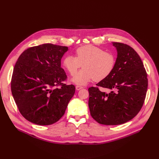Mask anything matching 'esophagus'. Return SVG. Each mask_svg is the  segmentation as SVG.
Segmentation results:
<instances>
[{
    "instance_id": "34e87169",
    "label": "esophagus",
    "mask_w": 159,
    "mask_h": 159,
    "mask_svg": "<svg viewBox=\"0 0 159 159\" xmlns=\"http://www.w3.org/2000/svg\"><path fill=\"white\" fill-rule=\"evenodd\" d=\"M82 88H83L82 86H76V89H77V90H80V89H81Z\"/></svg>"
}]
</instances>
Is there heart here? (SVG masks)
Masks as SVG:
<instances>
[{"mask_svg":"<svg viewBox=\"0 0 159 159\" xmlns=\"http://www.w3.org/2000/svg\"><path fill=\"white\" fill-rule=\"evenodd\" d=\"M116 58L113 53L93 45H86L77 48L75 57L66 56L62 61L63 67L71 75H74L82 65L72 81L75 84L85 85L93 80L101 81L113 71Z\"/></svg>","mask_w":159,"mask_h":159,"instance_id":"b5f03b06","label":"heart"}]
</instances>
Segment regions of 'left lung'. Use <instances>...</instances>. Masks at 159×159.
Listing matches in <instances>:
<instances>
[{"instance_id": "obj_1", "label": "left lung", "mask_w": 159, "mask_h": 159, "mask_svg": "<svg viewBox=\"0 0 159 159\" xmlns=\"http://www.w3.org/2000/svg\"><path fill=\"white\" fill-rule=\"evenodd\" d=\"M117 51L114 69L96 85L111 90L109 93L98 87L89 88L90 114L98 123L119 125L131 120L144 102L148 78L138 53L129 46L112 43Z\"/></svg>"}]
</instances>
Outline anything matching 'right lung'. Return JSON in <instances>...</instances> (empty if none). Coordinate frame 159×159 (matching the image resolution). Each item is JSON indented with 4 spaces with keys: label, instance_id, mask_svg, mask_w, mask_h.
<instances>
[{
    "label": "right lung",
    "instance_id": "obj_1",
    "mask_svg": "<svg viewBox=\"0 0 159 159\" xmlns=\"http://www.w3.org/2000/svg\"><path fill=\"white\" fill-rule=\"evenodd\" d=\"M68 50L66 46L44 44L30 48L19 56L11 89L20 113L28 121L46 126L64 115L75 91V86L62 83L67 76L61 58Z\"/></svg>",
    "mask_w": 159,
    "mask_h": 159
}]
</instances>
